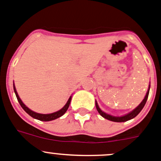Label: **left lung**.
<instances>
[{
    "label": "left lung",
    "instance_id": "1",
    "mask_svg": "<svg viewBox=\"0 0 161 161\" xmlns=\"http://www.w3.org/2000/svg\"><path fill=\"white\" fill-rule=\"evenodd\" d=\"M149 90H150V84H149L148 89H147V93H146L145 97H144V99L142 100V102L140 103L139 104L136 108H135V109H133L132 111H130V112L127 113V114H126V115H122V116H114V115H109V114H108V113L103 111L102 110L100 109V108L98 107V103H97L96 100H95V107H96V109L97 111H98V112L99 113L101 116H103V118L107 119L108 120H111V121H113V122H126V121H127V120H130L131 119L135 118V117L141 111V110L144 108V105H145L146 102H147V97H148Z\"/></svg>",
    "mask_w": 161,
    "mask_h": 161
}]
</instances>
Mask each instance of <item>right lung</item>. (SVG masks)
<instances>
[{"instance_id":"1","label":"right lung","mask_w":161,"mask_h":161,"mask_svg":"<svg viewBox=\"0 0 161 161\" xmlns=\"http://www.w3.org/2000/svg\"><path fill=\"white\" fill-rule=\"evenodd\" d=\"M14 92H15V95L17 98V100H18V102H19L20 105L21 106V108L24 109V111H25L27 114H29L31 117L36 119L41 120V121H51V120L56 119L59 118V117H61L62 115H64L65 113H66V111H67L69 106H70V101H71V98H72V96H70V98H69V99H68L67 102H66V103L65 104L64 107H63L62 109L59 110V111H56V112L50 113V114H40V113H37L35 112V111H32V110H30L28 107H26V106L25 105L24 103L21 101L19 95H18V94H17V90H16V87H15V85H14Z\"/></svg>"}]
</instances>
